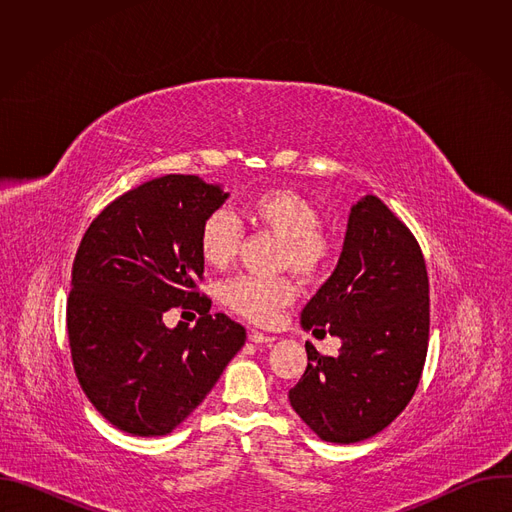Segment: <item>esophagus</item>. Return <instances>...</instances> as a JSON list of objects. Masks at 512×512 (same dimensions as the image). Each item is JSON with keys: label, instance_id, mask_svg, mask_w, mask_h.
I'll return each mask as SVG.
<instances>
[{"label": "esophagus", "instance_id": "esophagus-1", "mask_svg": "<svg viewBox=\"0 0 512 512\" xmlns=\"http://www.w3.org/2000/svg\"><path fill=\"white\" fill-rule=\"evenodd\" d=\"M249 340L255 342V344H271V342H275V336L273 334H263L259 330H251Z\"/></svg>", "mask_w": 512, "mask_h": 512}]
</instances>
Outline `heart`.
<instances>
[{"label":"heart","mask_w":512,"mask_h":512,"mask_svg":"<svg viewBox=\"0 0 512 512\" xmlns=\"http://www.w3.org/2000/svg\"><path fill=\"white\" fill-rule=\"evenodd\" d=\"M243 221L279 241L277 267L291 269L304 279H314L328 263L332 243L320 227V212L294 188H267L249 196L239 206ZM241 227L235 216L216 210L206 216L198 233V251L206 265L225 269L237 255ZM296 298L287 279L237 277L223 287V302L255 324H271Z\"/></svg>","instance_id":"heart-1"}]
</instances>
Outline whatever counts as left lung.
<instances>
[{
  "label": "left lung",
  "instance_id": "8db88e82",
  "mask_svg": "<svg viewBox=\"0 0 512 512\" xmlns=\"http://www.w3.org/2000/svg\"><path fill=\"white\" fill-rule=\"evenodd\" d=\"M338 336V356L306 342L308 367L289 403L324 442L356 444L411 401L429 338V281L411 231L373 194L352 204L336 269L302 328Z\"/></svg>",
  "mask_w": 512,
  "mask_h": 512
}]
</instances>
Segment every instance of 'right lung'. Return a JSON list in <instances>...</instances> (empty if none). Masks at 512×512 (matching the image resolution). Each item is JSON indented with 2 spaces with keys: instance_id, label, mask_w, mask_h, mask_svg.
Segmentation results:
<instances>
[{
  "instance_id": "obj_1",
  "label": "right lung",
  "mask_w": 512,
  "mask_h": 512,
  "mask_svg": "<svg viewBox=\"0 0 512 512\" xmlns=\"http://www.w3.org/2000/svg\"><path fill=\"white\" fill-rule=\"evenodd\" d=\"M227 198L198 176H162L113 200L81 241L66 306L72 364L95 409L125 433H172L245 344V328L210 316L194 289L200 227ZM178 305L201 314L194 329L163 324Z\"/></svg>"
}]
</instances>
